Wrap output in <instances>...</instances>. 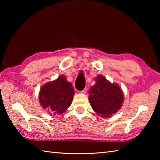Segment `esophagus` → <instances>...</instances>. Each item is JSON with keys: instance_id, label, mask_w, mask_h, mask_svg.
<instances>
[{"instance_id": "esophagus-1", "label": "esophagus", "mask_w": 160, "mask_h": 160, "mask_svg": "<svg viewBox=\"0 0 160 160\" xmlns=\"http://www.w3.org/2000/svg\"><path fill=\"white\" fill-rule=\"evenodd\" d=\"M87 92V88H84L83 90H82L80 91L81 93H85Z\"/></svg>"}]
</instances>
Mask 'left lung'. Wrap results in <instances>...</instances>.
I'll return each instance as SVG.
<instances>
[{
  "label": "left lung",
  "instance_id": "obj_1",
  "mask_svg": "<svg viewBox=\"0 0 160 160\" xmlns=\"http://www.w3.org/2000/svg\"><path fill=\"white\" fill-rule=\"evenodd\" d=\"M96 84L90 88L89 100L98 115L108 118L121 108L124 101L123 93L116 84H111L102 76H98Z\"/></svg>",
  "mask_w": 160,
  "mask_h": 160
}]
</instances>
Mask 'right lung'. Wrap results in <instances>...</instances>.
Returning <instances> with one entry per match:
<instances>
[{"instance_id":"right-lung-1","label":"right lung","mask_w":160,"mask_h":160,"mask_svg":"<svg viewBox=\"0 0 160 160\" xmlns=\"http://www.w3.org/2000/svg\"><path fill=\"white\" fill-rule=\"evenodd\" d=\"M75 94L71 83L61 76L52 82L45 84L39 93V101L50 114H61L71 104Z\"/></svg>"}]
</instances>
